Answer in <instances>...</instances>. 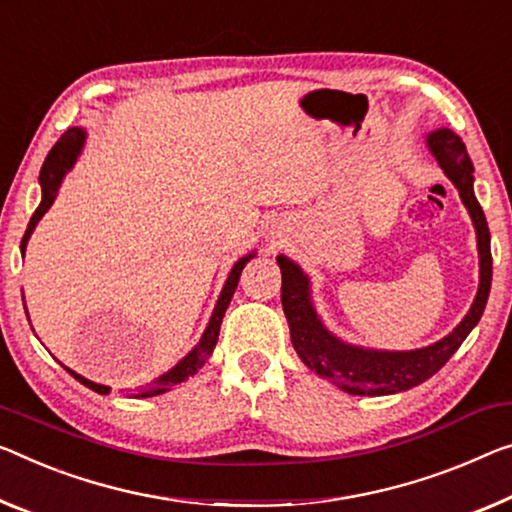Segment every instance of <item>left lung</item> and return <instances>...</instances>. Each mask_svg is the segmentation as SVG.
Segmentation results:
<instances>
[{
  "instance_id": "8db88e82",
  "label": "left lung",
  "mask_w": 512,
  "mask_h": 512,
  "mask_svg": "<svg viewBox=\"0 0 512 512\" xmlns=\"http://www.w3.org/2000/svg\"><path fill=\"white\" fill-rule=\"evenodd\" d=\"M428 148L435 155L439 167L444 169L448 180L460 192V199L469 210L471 222L476 229L478 263H481V281H478L476 300L458 327L442 341L428 348L410 352H387L366 350L359 345H350L336 338L322 325L311 302L309 277L300 270V265L286 256H279L281 267V304L290 327V341L297 355L311 371L325 377L338 389L355 393V396H384L398 393L426 382L442 368L471 329L481 320L487 295L492 286V251H490V229H487L481 203L474 194V167L462 139L453 130L439 128L428 135Z\"/></svg>"
}]
</instances>
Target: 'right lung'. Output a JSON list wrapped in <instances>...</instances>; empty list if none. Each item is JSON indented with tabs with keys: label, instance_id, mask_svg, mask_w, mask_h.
<instances>
[{
	"label": "right lung",
	"instance_id": "obj_1",
	"mask_svg": "<svg viewBox=\"0 0 512 512\" xmlns=\"http://www.w3.org/2000/svg\"><path fill=\"white\" fill-rule=\"evenodd\" d=\"M84 130L82 128H70L68 132H64L61 135V139L57 141V144L52 146V151L47 153L45 162H43V169H41V176H38V183H41V190H43V199H41V206L36 208L34 215H31L29 219V226L25 235H22V242H20V251L22 256H25V249H27V242L31 238V233H34L36 224L41 222V217L45 215L47 210H50V206L54 203V199H57V192H59V185L61 180H64V176L70 171V167H73L77 155H80L82 146H84ZM249 258H254V251L247 256H242L238 263L233 265V270L229 274V279H226L224 288H222V295H219V300L215 304V311H212V318L208 322L206 332H203V336L199 338V343L194 345V350L190 352V355L183 357L178 361V364L171 368V371H167L164 375L157 377V380H153L151 384H144V387H137V389H130L125 391L128 396H135V398H151V396H160V393H167L171 387H176L178 382L187 380V377H192L199 368L206 364V359L212 355V350H215L217 345V336H219V327H222V318L226 309H229L231 304V297L235 293V288H238V281H240V274H242V267H245L249 263ZM68 373L75 377V380H80L84 387L93 389L96 393H109L112 389L105 387V384H96L91 380H86V377L77 375L75 371Z\"/></svg>",
	"mask_w": 512,
	"mask_h": 512
}]
</instances>
